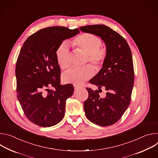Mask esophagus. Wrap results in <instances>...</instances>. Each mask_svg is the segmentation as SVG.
I'll return each mask as SVG.
<instances>
[{
	"label": "esophagus",
	"mask_w": 158,
	"mask_h": 158,
	"mask_svg": "<svg viewBox=\"0 0 158 158\" xmlns=\"http://www.w3.org/2000/svg\"><path fill=\"white\" fill-rule=\"evenodd\" d=\"M81 88H82V86H79V85H74V89H75V90H79V89H81Z\"/></svg>",
	"instance_id": "obj_1"
}]
</instances>
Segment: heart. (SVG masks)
I'll return each instance as SVG.
<instances>
[{
  "instance_id": "heart-1",
  "label": "heart",
  "mask_w": 158,
  "mask_h": 158,
  "mask_svg": "<svg viewBox=\"0 0 158 158\" xmlns=\"http://www.w3.org/2000/svg\"><path fill=\"white\" fill-rule=\"evenodd\" d=\"M73 45L76 49L87 55L84 65L91 64L97 71L103 65L107 56V51L101 48L102 40L96 35L91 33H83L73 41ZM56 60L58 65L62 69L69 68L71 65L69 46L65 42L60 44L56 52ZM94 74L93 67L87 65L80 69H71L63 76L62 80L65 83L81 85Z\"/></svg>"
}]
</instances>
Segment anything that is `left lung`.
I'll use <instances>...</instances> for the list:
<instances>
[{
  "instance_id": "left-lung-1",
  "label": "left lung",
  "mask_w": 158,
  "mask_h": 158,
  "mask_svg": "<svg viewBox=\"0 0 158 158\" xmlns=\"http://www.w3.org/2000/svg\"><path fill=\"white\" fill-rule=\"evenodd\" d=\"M79 29L83 32L100 37L106 44L107 56L102 67L89 81L99 89L86 88L89 96L84 109L89 121L108 126L121 119L131 101L134 79L131 51L125 39L106 26H85ZM101 87L106 91L104 98L98 94Z\"/></svg>"
}]
</instances>
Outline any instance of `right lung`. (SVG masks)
Instances as JSON below:
<instances>
[{
	"label": "right lung",
	"instance_id": "add662e5",
	"mask_svg": "<svg viewBox=\"0 0 158 158\" xmlns=\"http://www.w3.org/2000/svg\"><path fill=\"white\" fill-rule=\"evenodd\" d=\"M79 33V29L46 27L29 36L20 49L15 67L17 98L26 117L37 126H54L64 116L74 86L60 84L56 52L63 40Z\"/></svg>",
	"mask_w": 158,
	"mask_h": 158
}]
</instances>
